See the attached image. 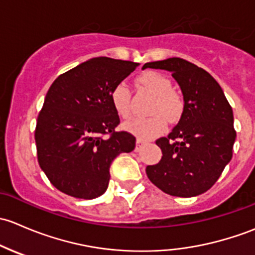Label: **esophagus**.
<instances>
[{"instance_id": "obj_1", "label": "esophagus", "mask_w": 255, "mask_h": 255, "mask_svg": "<svg viewBox=\"0 0 255 255\" xmlns=\"http://www.w3.org/2000/svg\"><path fill=\"white\" fill-rule=\"evenodd\" d=\"M136 143H137V146H141V145H143V143H145V141L141 140V138H137V141H136Z\"/></svg>"}]
</instances>
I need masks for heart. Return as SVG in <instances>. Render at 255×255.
Masks as SVG:
<instances>
[{"label":"heart","instance_id":"heart-1","mask_svg":"<svg viewBox=\"0 0 255 255\" xmlns=\"http://www.w3.org/2000/svg\"><path fill=\"white\" fill-rule=\"evenodd\" d=\"M137 83L143 91L148 92L153 99L149 103L147 113L148 118L132 119L124 124L125 130L137 136L141 140H148L161 133L168 122H175L182 115L184 102L178 92L172 89V82L167 76L156 71H146L137 77ZM110 101L115 112L122 118L131 115L130 92L124 82H119L110 92Z\"/></svg>","mask_w":255,"mask_h":255}]
</instances>
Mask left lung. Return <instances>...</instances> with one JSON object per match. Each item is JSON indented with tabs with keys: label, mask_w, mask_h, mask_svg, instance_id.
<instances>
[{
	"label": "left lung",
	"mask_w": 255,
	"mask_h": 255,
	"mask_svg": "<svg viewBox=\"0 0 255 255\" xmlns=\"http://www.w3.org/2000/svg\"><path fill=\"white\" fill-rule=\"evenodd\" d=\"M172 72L184 98L177 127L156 141L161 161L146 167L148 179L166 194L191 198L209 190L232 158L236 131L233 112L214 77L196 65L170 57L142 69Z\"/></svg>",
	"instance_id": "8db88e82"
}]
</instances>
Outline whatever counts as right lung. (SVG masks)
<instances>
[{
  "mask_svg": "<svg viewBox=\"0 0 255 255\" xmlns=\"http://www.w3.org/2000/svg\"><path fill=\"white\" fill-rule=\"evenodd\" d=\"M137 66L94 57L50 86L38 115L35 143L39 166L60 191L77 199L98 198L108 188L115 157L135 148L131 133L115 131L120 119L110 92Z\"/></svg>",
  "mask_w": 255,
  "mask_h": 255,
  "instance_id": "1",
  "label": "right lung"
}]
</instances>
